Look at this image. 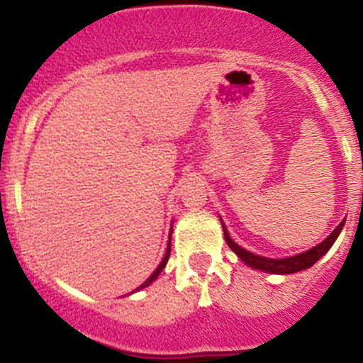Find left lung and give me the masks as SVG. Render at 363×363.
<instances>
[{
    "label": "left lung",
    "instance_id": "obj_1",
    "mask_svg": "<svg viewBox=\"0 0 363 363\" xmlns=\"http://www.w3.org/2000/svg\"><path fill=\"white\" fill-rule=\"evenodd\" d=\"M342 226H344V221L340 223L337 228H335L334 232H332L330 235L323 240V242L318 244V246L313 247V250L302 252V255L291 256V258H281V259L265 258V256L252 255V252L242 250V247L237 246V244L230 239L225 225H223V230H225V239H226V244L230 246V250L235 252V255L239 256V258L242 259L246 265H250L251 269L265 270V272H270V274H295V272H300V270H306V269H309V267H313L314 263H316L318 259L325 255V252L330 250V247L334 246L335 239L339 237Z\"/></svg>",
    "mask_w": 363,
    "mask_h": 363
}]
</instances>
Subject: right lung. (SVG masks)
<instances>
[{
	"label": "right lung",
	"instance_id": "1",
	"mask_svg": "<svg viewBox=\"0 0 363 363\" xmlns=\"http://www.w3.org/2000/svg\"><path fill=\"white\" fill-rule=\"evenodd\" d=\"M170 247H172V242H170V240H168V247H167V252H164V258L161 259V263H160V265H158V269H156L155 272L151 274V277H147V279H145V283H144V284H140V286H138L137 290H142V288L149 286V284H151L152 281H155L156 277L160 276V272H161V270L164 269V265H167V262H168V256H170ZM137 290H135V291H137Z\"/></svg>",
	"mask_w": 363,
	"mask_h": 363
}]
</instances>
